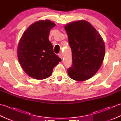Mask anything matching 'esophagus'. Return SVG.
Segmentation results:
<instances>
[{"instance_id":"esophagus-1","label":"esophagus","mask_w":121,"mask_h":121,"mask_svg":"<svg viewBox=\"0 0 121 121\" xmlns=\"http://www.w3.org/2000/svg\"><path fill=\"white\" fill-rule=\"evenodd\" d=\"M58 56H59V57H60V58H61L62 59V55H61V53H59V54H58Z\"/></svg>"}]
</instances>
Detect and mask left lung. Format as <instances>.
Returning a JSON list of instances; mask_svg holds the SVG:
<instances>
[{
	"label": "left lung",
	"mask_w": 121,
	"mask_h": 121,
	"mask_svg": "<svg viewBox=\"0 0 121 121\" xmlns=\"http://www.w3.org/2000/svg\"><path fill=\"white\" fill-rule=\"evenodd\" d=\"M65 30L72 50V65L68 69L70 78L85 81L99 70L105 55L103 39L97 30L85 20L66 25Z\"/></svg>",
	"instance_id": "left-lung-1"
}]
</instances>
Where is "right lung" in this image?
Segmentation results:
<instances>
[{
    "label": "right lung",
    "mask_w": 121,
    "mask_h": 121,
    "mask_svg": "<svg viewBox=\"0 0 121 121\" xmlns=\"http://www.w3.org/2000/svg\"><path fill=\"white\" fill-rule=\"evenodd\" d=\"M56 24L50 20H40L30 25L24 32L17 48V57L28 75L37 79L49 78L53 69L61 61L53 52L48 37Z\"/></svg>",
    "instance_id": "right-lung-1"
}]
</instances>
